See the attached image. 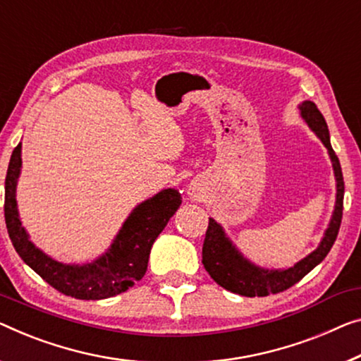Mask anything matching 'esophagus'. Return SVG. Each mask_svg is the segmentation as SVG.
Segmentation results:
<instances>
[{"instance_id": "1", "label": "esophagus", "mask_w": 361, "mask_h": 361, "mask_svg": "<svg viewBox=\"0 0 361 361\" xmlns=\"http://www.w3.org/2000/svg\"><path fill=\"white\" fill-rule=\"evenodd\" d=\"M190 191H191V196H192V197H199V199L202 197V190H201V188H199L197 185H191Z\"/></svg>"}]
</instances>
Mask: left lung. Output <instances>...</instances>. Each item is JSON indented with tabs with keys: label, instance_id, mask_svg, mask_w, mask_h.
<instances>
[{
	"label": "left lung",
	"instance_id": "1",
	"mask_svg": "<svg viewBox=\"0 0 361 361\" xmlns=\"http://www.w3.org/2000/svg\"><path fill=\"white\" fill-rule=\"evenodd\" d=\"M298 109L301 118L311 128V131L319 137V141L324 144L327 154H329L336 176L334 211H332L329 225H327L318 248L298 261L297 264L287 269H266L256 266L248 257L241 255V251L236 248L233 241L225 233L222 225L215 222L214 219H209L206 240H204L202 246V264L209 272V276L220 287L236 295H243V297H267L271 293H279L290 288L324 259L327 252L331 251L332 245H334L338 228H341L343 211V176L341 162H338L334 149L331 146L329 129H327L324 116L321 115L318 106L313 102H301Z\"/></svg>",
	"mask_w": 361,
	"mask_h": 361
}]
</instances>
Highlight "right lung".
<instances>
[{"instance_id": "1", "label": "right lung", "mask_w": 361, "mask_h": 361, "mask_svg": "<svg viewBox=\"0 0 361 361\" xmlns=\"http://www.w3.org/2000/svg\"><path fill=\"white\" fill-rule=\"evenodd\" d=\"M23 144L13 150L4 181V219L14 250L43 281L68 297L104 300L126 292L147 271L150 248L178 211L181 195L175 188L162 190L133 209L104 255L85 264H66L45 255L30 241L19 219L16 188L23 166Z\"/></svg>"}]
</instances>
